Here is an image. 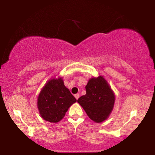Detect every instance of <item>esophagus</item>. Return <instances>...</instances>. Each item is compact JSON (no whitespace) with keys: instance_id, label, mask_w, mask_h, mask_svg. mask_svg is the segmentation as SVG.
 Returning <instances> with one entry per match:
<instances>
[{"instance_id":"34e87169","label":"esophagus","mask_w":155,"mask_h":155,"mask_svg":"<svg viewBox=\"0 0 155 155\" xmlns=\"http://www.w3.org/2000/svg\"><path fill=\"white\" fill-rule=\"evenodd\" d=\"M75 97L76 99H78V98H79V97H80V94H75Z\"/></svg>"}]
</instances>
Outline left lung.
I'll list each match as a JSON object with an SVG mask.
<instances>
[{
	"mask_svg": "<svg viewBox=\"0 0 155 155\" xmlns=\"http://www.w3.org/2000/svg\"><path fill=\"white\" fill-rule=\"evenodd\" d=\"M86 94L78 102L93 121L101 123L109 117L115 103V94L102 75L92 77L85 86Z\"/></svg>",
	"mask_w": 155,
	"mask_h": 155,
	"instance_id": "1",
	"label": "left lung"
}]
</instances>
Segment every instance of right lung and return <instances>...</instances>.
Here are the masks:
<instances>
[{"instance_id":"obj_1","label":"right lung","mask_w":155,"mask_h":155,"mask_svg":"<svg viewBox=\"0 0 155 155\" xmlns=\"http://www.w3.org/2000/svg\"><path fill=\"white\" fill-rule=\"evenodd\" d=\"M77 100L65 86L62 77L48 80L37 97V108L44 120L58 123L64 118L70 107Z\"/></svg>"}]
</instances>
